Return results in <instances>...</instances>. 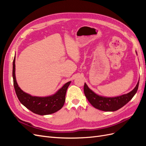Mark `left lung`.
Wrapping results in <instances>:
<instances>
[{
	"label": "left lung",
	"instance_id": "8db88e82",
	"mask_svg": "<svg viewBox=\"0 0 146 146\" xmlns=\"http://www.w3.org/2000/svg\"><path fill=\"white\" fill-rule=\"evenodd\" d=\"M138 86L139 82L134 89L129 93L114 98L98 95L90 90L85 83L83 89L86 98L94 108L104 111H114L122 108L133 98L138 89Z\"/></svg>",
	"mask_w": 146,
	"mask_h": 146
}]
</instances>
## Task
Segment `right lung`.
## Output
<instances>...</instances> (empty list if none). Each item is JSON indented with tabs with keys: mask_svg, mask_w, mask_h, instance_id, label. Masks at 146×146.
Segmentation results:
<instances>
[{
	"mask_svg": "<svg viewBox=\"0 0 146 146\" xmlns=\"http://www.w3.org/2000/svg\"><path fill=\"white\" fill-rule=\"evenodd\" d=\"M13 85L20 102L31 111L39 115L54 113L63 107L65 102L66 91L70 85L68 82L54 95L47 97L32 96L24 92L17 85L15 76V56L13 62Z\"/></svg>",
	"mask_w": 146,
	"mask_h": 146,
	"instance_id": "1",
	"label": "right lung"
}]
</instances>
